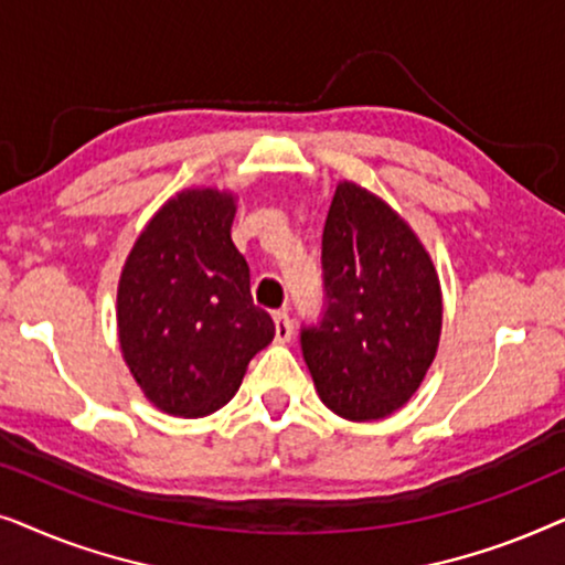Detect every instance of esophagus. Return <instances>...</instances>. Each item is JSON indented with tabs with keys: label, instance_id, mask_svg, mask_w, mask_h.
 <instances>
[{
	"label": "esophagus",
	"instance_id": "obj_1",
	"mask_svg": "<svg viewBox=\"0 0 565 565\" xmlns=\"http://www.w3.org/2000/svg\"><path fill=\"white\" fill-rule=\"evenodd\" d=\"M275 337H277V342H290L292 319L288 311H275Z\"/></svg>",
	"mask_w": 565,
	"mask_h": 565
}]
</instances>
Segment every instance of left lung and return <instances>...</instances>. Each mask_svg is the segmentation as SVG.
<instances>
[{"instance_id": "8db88e82", "label": "left lung", "mask_w": 565, "mask_h": 565, "mask_svg": "<svg viewBox=\"0 0 565 565\" xmlns=\"http://www.w3.org/2000/svg\"><path fill=\"white\" fill-rule=\"evenodd\" d=\"M323 308L300 347L331 412L383 419L404 406L435 360L439 280L414 231L383 200L342 182L321 238Z\"/></svg>"}]
</instances>
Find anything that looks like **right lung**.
<instances>
[{
	"label": "right lung",
	"mask_w": 565,
	"mask_h": 565,
	"mask_svg": "<svg viewBox=\"0 0 565 565\" xmlns=\"http://www.w3.org/2000/svg\"><path fill=\"white\" fill-rule=\"evenodd\" d=\"M234 213L226 192H182L153 215L122 269L120 350L146 398L167 414L192 419L221 408L275 337L231 242Z\"/></svg>",
	"instance_id": "1"
}]
</instances>
